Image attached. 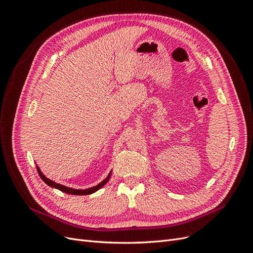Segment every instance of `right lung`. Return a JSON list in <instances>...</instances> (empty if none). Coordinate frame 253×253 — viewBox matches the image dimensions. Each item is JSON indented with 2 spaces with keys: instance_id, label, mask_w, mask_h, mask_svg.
Segmentation results:
<instances>
[{
  "instance_id": "add662e5",
  "label": "right lung",
  "mask_w": 253,
  "mask_h": 253,
  "mask_svg": "<svg viewBox=\"0 0 253 253\" xmlns=\"http://www.w3.org/2000/svg\"><path fill=\"white\" fill-rule=\"evenodd\" d=\"M37 170H38V173H39V175H40V177L42 178V180H43L45 183H46V185H48V186H50V187H52V188L59 189L60 191H62V192H64V193L73 194V195H87V194L94 193V192H96L97 190L102 188V187L105 185V183L108 182L109 177H110V175H109L108 177H106V179H104L102 182L99 183V185H97L96 187H93V188H90V189H86V190H75V189H71V188H66V187H64V186H62V185H59V183H57V182H55V181H52V180L46 178V177H45V176L41 173L39 168H37Z\"/></svg>"
}]
</instances>
